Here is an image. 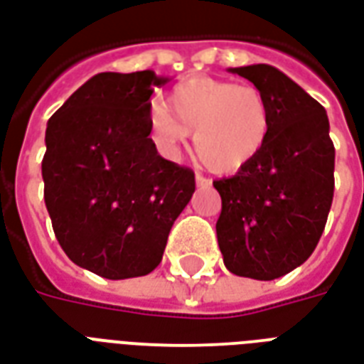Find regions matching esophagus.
<instances>
[{
    "instance_id": "esophagus-1",
    "label": "esophagus",
    "mask_w": 364,
    "mask_h": 364,
    "mask_svg": "<svg viewBox=\"0 0 364 364\" xmlns=\"http://www.w3.org/2000/svg\"><path fill=\"white\" fill-rule=\"evenodd\" d=\"M196 184H198L199 188H209V186H211V180L205 178L201 174H196Z\"/></svg>"
}]
</instances>
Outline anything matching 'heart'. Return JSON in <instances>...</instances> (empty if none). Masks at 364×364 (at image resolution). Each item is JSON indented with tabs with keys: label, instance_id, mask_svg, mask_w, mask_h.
I'll return each mask as SVG.
<instances>
[{
	"label": "heart",
	"instance_id": "obj_1",
	"mask_svg": "<svg viewBox=\"0 0 364 364\" xmlns=\"http://www.w3.org/2000/svg\"><path fill=\"white\" fill-rule=\"evenodd\" d=\"M165 105L149 111L147 130L166 159H176L193 132L198 159L209 171L228 174L250 165L269 138V105L255 86L193 76L168 92Z\"/></svg>",
	"mask_w": 364,
	"mask_h": 364
}]
</instances>
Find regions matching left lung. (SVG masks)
Returning a JSON list of instances; mask_svg holds the SVG:
<instances>
[{
	"label": "left lung",
	"mask_w": 364,
	"mask_h": 364,
	"mask_svg": "<svg viewBox=\"0 0 364 364\" xmlns=\"http://www.w3.org/2000/svg\"><path fill=\"white\" fill-rule=\"evenodd\" d=\"M267 100L270 132L250 165L215 180L223 199L218 247L232 274L274 280L307 261L334 198V144L326 109L270 65L228 68Z\"/></svg>",
	"instance_id": "obj_1"
}]
</instances>
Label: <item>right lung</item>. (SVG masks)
<instances>
[{"label":"right lung","mask_w":364,"mask_h":364,"mask_svg":"<svg viewBox=\"0 0 364 364\" xmlns=\"http://www.w3.org/2000/svg\"><path fill=\"white\" fill-rule=\"evenodd\" d=\"M153 70L100 73L48 120L43 199L68 259L109 280L149 274L196 192L149 138Z\"/></svg>","instance_id":"1"}]
</instances>
